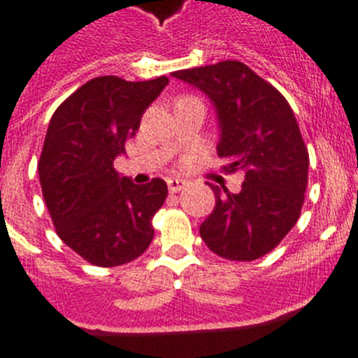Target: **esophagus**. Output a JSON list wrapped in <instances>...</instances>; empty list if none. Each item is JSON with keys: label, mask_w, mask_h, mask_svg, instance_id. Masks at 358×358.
<instances>
[{"label": "esophagus", "mask_w": 358, "mask_h": 358, "mask_svg": "<svg viewBox=\"0 0 358 358\" xmlns=\"http://www.w3.org/2000/svg\"><path fill=\"white\" fill-rule=\"evenodd\" d=\"M166 185H169L170 194H177V192L185 189L186 181H185V179H179V177H170L169 181H166Z\"/></svg>", "instance_id": "1"}]
</instances>
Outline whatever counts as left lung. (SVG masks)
Masks as SVG:
<instances>
[{
	"label": "left lung",
	"instance_id": "obj_1",
	"mask_svg": "<svg viewBox=\"0 0 358 358\" xmlns=\"http://www.w3.org/2000/svg\"><path fill=\"white\" fill-rule=\"evenodd\" d=\"M173 77L211 98L220 122L224 173L242 170L238 194L211 186L215 210L201 236L220 258L252 262L296 226L308 185V148L287 98L240 61L181 69Z\"/></svg>",
	"mask_w": 358,
	"mask_h": 358
}]
</instances>
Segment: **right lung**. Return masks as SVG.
Here are the masks:
<instances>
[{
  "label": "right lung",
  "instance_id": "add662e5",
  "mask_svg": "<svg viewBox=\"0 0 358 358\" xmlns=\"http://www.w3.org/2000/svg\"><path fill=\"white\" fill-rule=\"evenodd\" d=\"M166 84V77L91 78L50 120L37 163L43 197L59 238L91 265L129 264L154 238L152 218L169 195L166 182L134 185L113 163Z\"/></svg>",
  "mask_w": 358,
  "mask_h": 358
}]
</instances>
